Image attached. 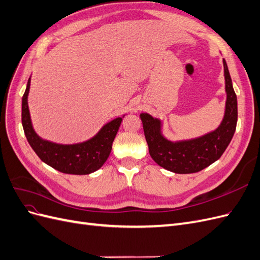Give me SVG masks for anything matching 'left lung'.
I'll use <instances>...</instances> for the list:
<instances>
[{"mask_svg": "<svg viewBox=\"0 0 260 260\" xmlns=\"http://www.w3.org/2000/svg\"><path fill=\"white\" fill-rule=\"evenodd\" d=\"M226 104L224 118L218 129L198 139L170 142L160 132V121L141 114L149 155L160 167L176 174H194L218 160L231 142L238 122V100L223 59Z\"/></svg>", "mask_w": 260, "mask_h": 260, "instance_id": "1", "label": "left lung"}]
</instances>
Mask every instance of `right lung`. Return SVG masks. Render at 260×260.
<instances>
[{"mask_svg": "<svg viewBox=\"0 0 260 260\" xmlns=\"http://www.w3.org/2000/svg\"><path fill=\"white\" fill-rule=\"evenodd\" d=\"M29 88L30 78L22 96L21 122L28 142L39 158L54 169L70 175H89L103 166L111 154L122 118H116L105 124L95 137L86 142L73 145L52 143L39 138L31 124L27 101Z\"/></svg>", "mask_w": 260, "mask_h": 260, "instance_id": "1", "label": "right lung"}]
</instances>
